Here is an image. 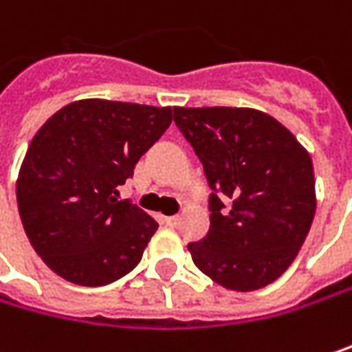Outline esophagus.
<instances>
[{
  "instance_id": "obj_1",
  "label": "esophagus",
  "mask_w": 352,
  "mask_h": 352,
  "mask_svg": "<svg viewBox=\"0 0 352 352\" xmlns=\"http://www.w3.org/2000/svg\"><path fill=\"white\" fill-rule=\"evenodd\" d=\"M163 223H165V226H169V228H177V226H179V217H177V215L163 217Z\"/></svg>"
}]
</instances>
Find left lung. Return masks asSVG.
Returning <instances> with one entry per match:
<instances>
[{
    "mask_svg": "<svg viewBox=\"0 0 352 352\" xmlns=\"http://www.w3.org/2000/svg\"><path fill=\"white\" fill-rule=\"evenodd\" d=\"M204 165L209 232L189 243L193 264L223 288L252 292L280 278L312 226L310 155L270 114L254 109H173Z\"/></svg>",
    "mask_w": 352,
    "mask_h": 352,
    "instance_id": "left-lung-1",
    "label": "left lung"
}]
</instances>
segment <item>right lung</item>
<instances>
[{
    "instance_id": "obj_1",
    "label": "right lung",
    "mask_w": 352,
    "mask_h": 352,
    "mask_svg": "<svg viewBox=\"0 0 352 352\" xmlns=\"http://www.w3.org/2000/svg\"><path fill=\"white\" fill-rule=\"evenodd\" d=\"M171 120V107L86 98L42 124L16 193L25 236L50 270L78 286H104L141 262L159 223L118 201V185Z\"/></svg>"
}]
</instances>
